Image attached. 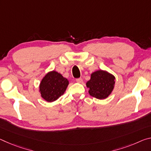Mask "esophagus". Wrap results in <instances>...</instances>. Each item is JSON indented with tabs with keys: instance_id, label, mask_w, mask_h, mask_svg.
<instances>
[{
	"instance_id": "34e87169",
	"label": "esophagus",
	"mask_w": 151,
	"mask_h": 151,
	"mask_svg": "<svg viewBox=\"0 0 151 151\" xmlns=\"http://www.w3.org/2000/svg\"><path fill=\"white\" fill-rule=\"evenodd\" d=\"M76 81L78 83H81L83 82V79H82V78H76Z\"/></svg>"
}]
</instances>
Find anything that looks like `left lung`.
<instances>
[{
  "mask_svg": "<svg viewBox=\"0 0 151 151\" xmlns=\"http://www.w3.org/2000/svg\"><path fill=\"white\" fill-rule=\"evenodd\" d=\"M91 76V79L87 83L88 93L97 99H106L114 89V76L101 70L95 72Z\"/></svg>",
  "mask_w": 151,
  "mask_h": 151,
  "instance_id": "left-lung-1",
  "label": "left lung"
}]
</instances>
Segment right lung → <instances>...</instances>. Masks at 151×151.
<instances>
[{
    "label": "right lung",
    "mask_w": 151,
    "mask_h": 151,
    "mask_svg": "<svg viewBox=\"0 0 151 151\" xmlns=\"http://www.w3.org/2000/svg\"><path fill=\"white\" fill-rule=\"evenodd\" d=\"M68 81L56 71L50 72L41 81L40 91L42 98L48 102L56 101L64 94Z\"/></svg>",
    "instance_id": "obj_1"
}]
</instances>
